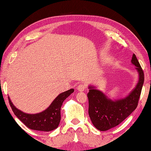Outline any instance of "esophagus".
<instances>
[{
    "label": "esophagus",
    "instance_id": "1",
    "mask_svg": "<svg viewBox=\"0 0 151 151\" xmlns=\"http://www.w3.org/2000/svg\"><path fill=\"white\" fill-rule=\"evenodd\" d=\"M85 86L83 84H81L78 86L77 89L79 91H84L85 90Z\"/></svg>",
    "mask_w": 151,
    "mask_h": 151
}]
</instances>
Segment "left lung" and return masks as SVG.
Listing matches in <instances>:
<instances>
[{"label": "left lung", "instance_id": "left-lung-1", "mask_svg": "<svg viewBox=\"0 0 151 151\" xmlns=\"http://www.w3.org/2000/svg\"><path fill=\"white\" fill-rule=\"evenodd\" d=\"M131 62L136 67L139 80L136 88L126 97L113 101L94 86H89V115L93 124L99 130L106 131L117 126L137 106L144 82V73L134 54Z\"/></svg>", "mask_w": 151, "mask_h": 151}]
</instances>
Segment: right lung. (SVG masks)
I'll use <instances>...</instances> for the list:
<instances>
[{
  "label": "right lung",
  "instance_id": "right-lung-1",
  "mask_svg": "<svg viewBox=\"0 0 151 151\" xmlns=\"http://www.w3.org/2000/svg\"><path fill=\"white\" fill-rule=\"evenodd\" d=\"M74 89H70L60 93L45 110L35 114H26L18 110L8 97L9 105L14 114L30 129L39 131L53 130L58 128L61 119V107L65 99L73 93Z\"/></svg>",
  "mask_w": 151,
  "mask_h": 151
}]
</instances>
